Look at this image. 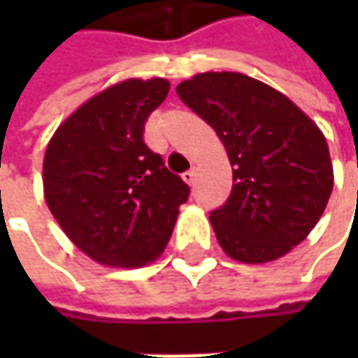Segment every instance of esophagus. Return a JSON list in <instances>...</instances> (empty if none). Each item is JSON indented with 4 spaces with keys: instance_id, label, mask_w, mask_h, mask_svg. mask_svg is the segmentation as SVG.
<instances>
[{
    "instance_id": "esophagus-1",
    "label": "esophagus",
    "mask_w": 358,
    "mask_h": 358,
    "mask_svg": "<svg viewBox=\"0 0 358 358\" xmlns=\"http://www.w3.org/2000/svg\"><path fill=\"white\" fill-rule=\"evenodd\" d=\"M195 177H197V171H195V167L183 173V181H185L187 185H193V183H195Z\"/></svg>"
}]
</instances>
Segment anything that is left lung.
<instances>
[{
    "label": "left lung",
    "mask_w": 358,
    "mask_h": 358,
    "mask_svg": "<svg viewBox=\"0 0 358 358\" xmlns=\"http://www.w3.org/2000/svg\"><path fill=\"white\" fill-rule=\"evenodd\" d=\"M177 93L213 127L233 167L227 203L209 217L221 249L247 265L293 251L333 193L323 131L285 93L237 71L197 73Z\"/></svg>",
    "instance_id": "obj_1"
}]
</instances>
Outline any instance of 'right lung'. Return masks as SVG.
<instances>
[{
	"label": "right lung",
	"mask_w": 358,
	"mask_h": 358,
	"mask_svg": "<svg viewBox=\"0 0 358 358\" xmlns=\"http://www.w3.org/2000/svg\"><path fill=\"white\" fill-rule=\"evenodd\" d=\"M169 81L125 79L81 103L55 129L43 157V197L63 233L105 267L157 261L189 187L143 141Z\"/></svg>",
	"instance_id": "obj_1"
}]
</instances>
